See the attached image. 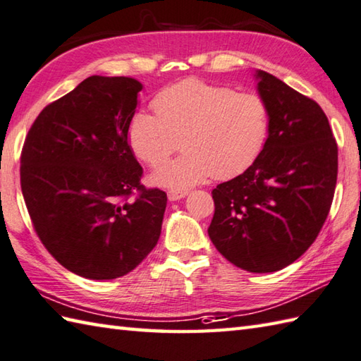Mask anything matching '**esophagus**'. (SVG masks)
I'll list each match as a JSON object with an SVG mask.
<instances>
[{
    "label": "esophagus",
    "mask_w": 361,
    "mask_h": 361,
    "mask_svg": "<svg viewBox=\"0 0 361 361\" xmlns=\"http://www.w3.org/2000/svg\"><path fill=\"white\" fill-rule=\"evenodd\" d=\"M187 195H188V191L171 190V191H168V200H170V201H179V200H182V197H185Z\"/></svg>",
    "instance_id": "esophagus-1"
}]
</instances>
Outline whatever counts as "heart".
Masks as SVG:
<instances>
[{
	"mask_svg": "<svg viewBox=\"0 0 361 361\" xmlns=\"http://www.w3.org/2000/svg\"><path fill=\"white\" fill-rule=\"evenodd\" d=\"M156 115L137 112L128 140L135 156L159 168L183 140L186 151L152 174L161 187L185 190L207 178L231 179L259 157L269 132V110L257 93L185 79L152 99Z\"/></svg>",
	"mask_w": 361,
	"mask_h": 361,
	"instance_id": "1",
	"label": "heart"
}]
</instances>
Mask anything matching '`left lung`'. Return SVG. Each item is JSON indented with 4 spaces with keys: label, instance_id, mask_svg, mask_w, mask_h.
I'll list each match as a JSON object with an SVG mask.
<instances>
[{
    "label": "left lung",
    "instance_id": "obj_1",
    "mask_svg": "<svg viewBox=\"0 0 361 361\" xmlns=\"http://www.w3.org/2000/svg\"><path fill=\"white\" fill-rule=\"evenodd\" d=\"M269 132L247 170L212 191L213 245L235 267L274 273L318 237L334 201L338 146L324 110L281 79L257 70Z\"/></svg>",
    "mask_w": 361,
    "mask_h": 361
}]
</instances>
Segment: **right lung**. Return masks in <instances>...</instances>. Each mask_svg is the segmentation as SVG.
<instances>
[{"label":"right lung","mask_w":361,"mask_h":361,"mask_svg":"<svg viewBox=\"0 0 361 361\" xmlns=\"http://www.w3.org/2000/svg\"><path fill=\"white\" fill-rule=\"evenodd\" d=\"M142 88L132 78H87L43 109L25 140L20 182L34 229L80 277L130 273L160 237L166 193L142 185L128 140Z\"/></svg>","instance_id":"1"}]
</instances>
